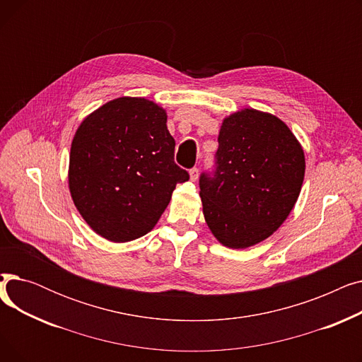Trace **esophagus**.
<instances>
[{"instance_id": "esophagus-1", "label": "esophagus", "mask_w": 362, "mask_h": 362, "mask_svg": "<svg viewBox=\"0 0 362 362\" xmlns=\"http://www.w3.org/2000/svg\"><path fill=\"white\" fill-rule=\"evenodd\" d=\"M189 175H191V180H192V182H197V180H198V176H199V170H198L197 167H194V168L189 170Z\"/></svg>"}]
</instances>
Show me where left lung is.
I'll return each mask as SVG.
<instances>
[{"mask_svg": "<svg viewBox=\"0 0 362 362\" xmlns=\"http://www.w3.org/2000/svg\"><path fill=\"white\" fill-rule=\"evenodd\" d=\"M214 170L199 176L205 221L229 248L276 232L299 197L305 157L291 129L269 112L245 108L224 119Z\"/></svg>", "mask_w": 362, "mask_h": 362, "instance_id": "1", "label": "left lung"}]
</instances>
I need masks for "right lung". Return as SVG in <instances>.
<instances>
[{
  "mask_svg": "<svg viewBox=\"0 0 362 362\" xmlns=\"http://www.w3.org/2000/svg\"><path fill=\"white\" fill-rule=\"evenodd\" d=\"M165 111L145 98L112 100L88 116L71 142L69 187L92 230L111 242L138 239L157 224L177 183Z\"/></svg>",
  "mask_w": 362,
  "mask_h": 362,
  "instance_id": "1",
  "label": "right lung"
}]
</instances>
